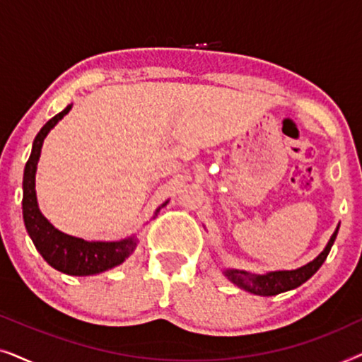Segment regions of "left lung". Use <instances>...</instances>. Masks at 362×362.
<instances>
[{"instance_id":"1","label":"left lung","mask_w":362,"mask_h":362,"mask_svg":"<svg viewBox=\"0 0 362 362\" xmlns=\"http://www.w3.org/2000/svg\"><path fill=\"white\" fill-rule=\"evenodd\" d=\"M338 230L339 227H336L334 234L331 235L328 245L325 247V250L321 252L315 260H311L310 264L300 267V269L296 270H280V272H269V274L265 275H257L245 270L230 269V270H226L224 274L232 284H235L237 286H240V288H244L245 291H250V293L254 295L272 296V295L284 293V291L293 290L301 284H305L308 279H311V276L318 272L320 267L323 265V262L329 254L331 247L334 244Z\"/></svg>"}]
</instances>
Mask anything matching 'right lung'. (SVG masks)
Instances as JSON below:
<instances>
[{"instance_id":"1","label":"right lung","mask_w":362,"mask_h":362,"mask_svg":"<svg viewBox=\"0 0 362 362\" xmlns=\"http://www.w3.org/2000/svg\"><path fill=\"white\" fill-rule=\"evenodd\" d=\"M71 108L72 105H67L61 113L52 117L34 138L31 156L26 163L23 176V219L33 244L49 265L62 274L87 276L100 274L125 262L135 250L138 239L133 235L117 242H87L57 230L39 211L36 170L44 138L57 125L59 120H62L64 115H67ZM163 206H166V202ZM160 209H156V212Z\"/></svg>"}]
</instances>
